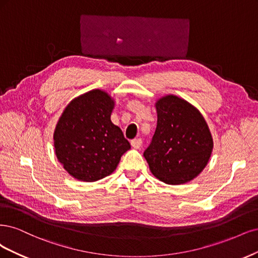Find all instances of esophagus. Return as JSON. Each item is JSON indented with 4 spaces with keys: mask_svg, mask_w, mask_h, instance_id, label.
<instances>
[{
    "mask_svg": "<svg viewBox=\"0 0 258 258\" xmlns=\"http://www.w3.org/2000/svg\"><path fill=\"white\" fill-rule=\"evenodd\" d=\"M131 145L134 149H140L141 145H143V140H141L140 138H135L131 141Z\"/></svg>",
    "mask_w": 258,
    "mask_h": 258,
    "instance_id": "1",
    "label": "esophagus"
}]
</instances>
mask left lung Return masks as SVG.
Masks as SVG:
<instances>
[{
    "label": "left lung",
    "mask_w": 258,
    "mask_h": 258,
    "mask_svg": "<svg viewBox=\"0 0 258 258\" xmlns=\"http://www.w3.org/2000/svg\"><path fill=\"white\" fill-rule=\"evenodd\" d=\"M157 125L145 151L153 176L166 184H184L207 166L213 138L202 112L185 99L168 94L156 99Z\"/></svg>",
    "instance_id": "1"
}]
</instances>
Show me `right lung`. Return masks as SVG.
<instances>
[{
	"label": "right lung",
	"mask_w": 258,
	"mask_h": 258,
	"mask_svg": "<svg viewBox=\"0 0 258 258\" xmlns=\"http://www.w3.org/2000/svg\"><path fill=\"white\" fill-rule=\"evenodd\" d=\"M113 97L102 89L81 94L65 107L53 132L57 161L75 179L95 182L111 174L131 149L111 122Z\"/></svg>",
	"instance_id": "add662e5"
}]
</instances>
